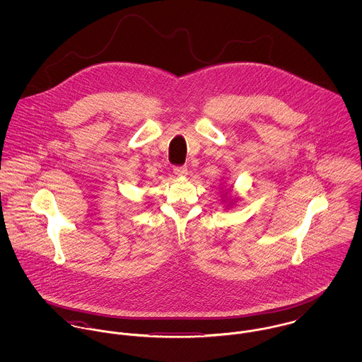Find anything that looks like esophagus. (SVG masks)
<instances>
[{"label": "esophagus", "instance_id": "obj_1", "mask_svg": "<svg viewBox=\"0 0 362 362\" xmlns=\"http://www.w3.org/2000/svg\"><path fill=\"white\" fill-rule=\"evenodd\" d=\"M174 174L177 177H182V175L188 174V170H187L185 165H177V167H174Z\"/></svg>", "mask_w": 362, "mask_h": 362}]
</instances>
